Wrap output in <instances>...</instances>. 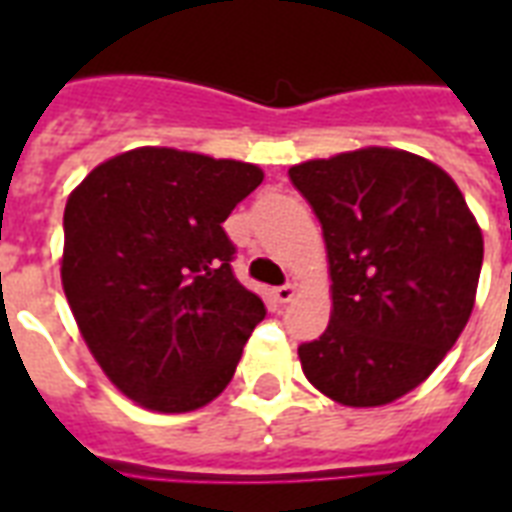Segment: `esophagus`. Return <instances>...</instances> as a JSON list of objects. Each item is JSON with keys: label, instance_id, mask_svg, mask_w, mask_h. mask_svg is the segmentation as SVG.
<instances>
[{"label": "esophagus", "instance_id": "34e87169", "mask_svg": "<svg viewBox=\"0 0 512 512\" xmlns=\"http://www.w3.org/2000/svg\"><path fill=\"white\" fill-rule=\"evenodd\" d=\"M295 292H297V284H292V281L273 289V295H276V300H279V303H289V300L295 297Z\"/></svg>", "mask_w": 512, "mask_h": 512}]
</instances>
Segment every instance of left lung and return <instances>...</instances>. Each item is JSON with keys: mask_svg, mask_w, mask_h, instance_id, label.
Here are the masks:
<instances>
[{"mask_svg": "<svg viewBox=\"0 0 512 512\" xmlns=\"http://www.w3.org/2000/svg\"><path fill=\"white\" fill-rule=\"evenodd\" d=\"M289 180L319 217L332 276L329 327L297 348L305 377L337 404H390L468 324L481 228L452 177L396 148L313 159Z\"/></svg>", "mask_w": 512, "mask_h": 512, "instance_id": "1", "label": "left lung"}]
</instances>
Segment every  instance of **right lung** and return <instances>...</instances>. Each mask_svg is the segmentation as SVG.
<instances>
[{
    "label": "right lung",
    "mask_w": 512,
    "mask_h": 512,
    "mask_svg": "<svg viewBox=\"0 0 512 512\" xmlns=\"http://www.w3.org/2000/svg\"><path fill=\"white\" fill-rule=\"evenodd\" d=\"M255 164L135 148L84 177L63 212L60 279L87 348L124 396L193 412L220 396L263 300L233 276L223 223Z\"/></svg>",
    "instance_id": "add662e5"
}]
</instances>
